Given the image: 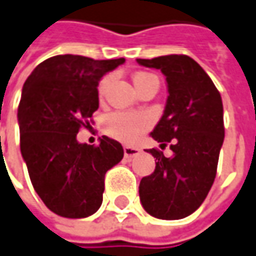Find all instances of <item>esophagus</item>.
I'll return each instance as SVG.
<instances>
[{
    "label": "esophagus",
    "mask_w": 256,
    "mask_h": 256,
    "mask_svg": "<svg viewBox=\"0 0 256 256\" xmlns=\"http://www.w3.org/2000/svg\"><path fill=\"white\" fill-rule=\"evenodd\" d=\"M140 148H135V146H124V155L125 158H134L140 154Z\"/></svg>",
    "instance_id": "1"
}]
</instances>
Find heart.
Instances as JSON below:
<instances>
[{
	"mask_svg": "<svg viewBox=\"0 0 256 256\" xmlns=\"http://www.w3.org/2000/svg\"><path fill=\"white\" fill-rule=\"evenodd\" d=\"M154 78L152 74L148 72H138L134 76V84H140L145 80ZM106 85V78L100 82L98 91L102 92ZM152 125V120L145 112H125V111H115L108 114L104 120L105 132L115 140L125 144H135L145 131H148Z\"/></svg>",
	"mask_w": 256,
	"mask_h": 256,
	"instance_id": "obj_1",
	"label": "heart"
}]
</instances>
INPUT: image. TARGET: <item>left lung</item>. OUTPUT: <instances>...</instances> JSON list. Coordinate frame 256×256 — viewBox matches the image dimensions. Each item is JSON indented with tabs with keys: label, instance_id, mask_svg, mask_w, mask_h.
<instances>
[{
	"label": "left lung",
	"instance_id": "obj_1",
	"mask_svg": "<svg viewBox=\"0 0 256 256\" xmlns=\"http://www.w3.org/2000/svg\"><path fill=\"white\" fill-rule=\"evenodd\" d=\"M161 70L168 100L162 118L151 132L155 141L171 142V158L150 150L155 171L140 184L144 210L160 220H181L195 212L211 190L225 128L221 94L208 74L188 55L136 60Z\"/></svg>",
	"mask_w": 256,
	"mask_h": 256
}]
</instances>
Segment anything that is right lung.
<instances>
[{
	"label": "right lung",
	"instance_id": "right-lung-1",
	"mask_svg": "<svg viewBox=\"0 0 256 256\" xmlns=\"http://www.w3.org/2000/svg\"><path fill=\"white\" fill-rule=\"evenodd\" d=\"M125 62L82 55H55L36 65L18 105L20 146L35 192L65 218H86L102 204L104 178L124 156L121 144L104 135L100 145L76 141L100 106L98 82Z\"/></svg>",
	"mask_w": 256,
	"mask_h": 256
}]
</instances>
